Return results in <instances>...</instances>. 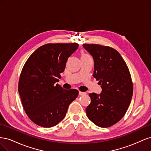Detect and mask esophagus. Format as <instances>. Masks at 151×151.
Returning a JSON list of instances; mask_svg holds the SVG:
<instances>
[{
	"label": "esophagus",
	"mask_w": 151,
	"mask_h": 151,
	"mask_svg": "<svg viewBox=\"0 0 151 151\" xmlns=\"http://www.w3.org/2000/svg\"><path fill=\"white\" fill-rule=\"evenodd\" d=\"M86 94V93H84V92H81V91H79V94L80 96L84 95V94Z\"/></svg>",
	"instance_id": "1"
}]
</instances>
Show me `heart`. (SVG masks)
Returning <instances> with one entry per match:
<instances>
[{
	"mask_svg": "<svg viewBox=\"0 0 151 151\" xmlns=\"http://www.w3.org/2000/svg\"><path fill=\"white\" fill-rule=\"evenodd\" d=\"M90 57L88 54L85 53H82V57Z\"/></svg>",
	"mask_w": 151,
	"mask_h": 151,
	"instance_id": "obj_1",
	"label": "heart"
}]
</instances>
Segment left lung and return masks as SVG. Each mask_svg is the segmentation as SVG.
<instances>
[{
    "instance_id": "obj_1",
    "label": "left lung",
    "mask_w": 151,
    "mask_h": 151,
    "mask_svg": "<svg viewBox=\"0 0 151 151\" xmlns=\"http://www.w3.org/2000/svg\"><path fill=\"white\" fill-rule=\"evenodd\" d=\"M94 60L93 77L99 81L102 91L90 93L86 108L89 119L99 127H109L125 115L133 95L129 68L116 50L97 44H83Z\"/></svg>"
}]
</instances>
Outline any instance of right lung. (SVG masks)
I'll return each instance as SVG.
<instances>
[{"label":"right lung","mask_w":151,"mask_h":151,"mask_svg":"<svg viewBox=\"0 0 151 151\" xmlns=\"http://www.w3.org/2000/svg\"><path fill=\"white\" fill-rule=\"evenodd\" d=\"M79 44H47L31 55L22 68L18 91L27 115L36 125L55 126L65 118L79 91L66 90L57 83L68 58Z\"/></svg>","instance_id":"1"}]
</instances>
